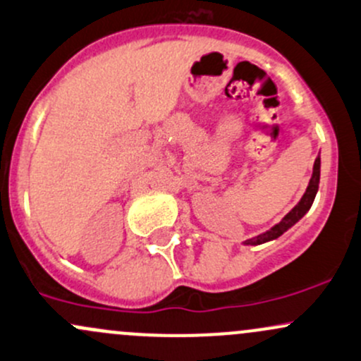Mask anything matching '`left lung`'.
I'll return each mask as SVG.
<instances>
[{
  "mask_svg": "<svg viewBox=\"0 0 361 361\" xmlns=\"http://www.w3.org/2000/svg\"><path fill=\"white\" fill-rule=\"evenodd\" d=\"M318 181H320V157L314 159V166H313V176H311L310 180V185L308 188H306L305 195H302V199L299 200L298 206L292 209L289 214L286 216V218L282 219V221L279 223V225L273 226L271 230H268L267 233L259 235V237L252 238V240H247L245 244H263V242H268V240H273V238L280 237V235L283 233V231H287L290 228L292 225H295V223L299 221V219L302 218V216L306 214V212L310 211L311 204H313L314 200V195H317L318 192Z\"/></svg>",
  "mask_w": 361,
  "mask_h": 361,
  "instance_id": "8db88e82",
  "label": "left lung"
}]
</instances>
